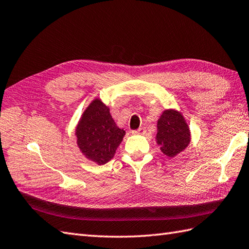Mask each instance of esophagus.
<instances>
[{
    "label": "esophagus",
    "instance_id": "1",
    "mask_svg": "<svg viewBox=\"0 0 249 249\" xmlns=\"http://www.w3.org/2000/svg\"><path fill=\"white\" fill-rule=\"evenodd\" d=\"M132 135H144L145 134V127H140L136 130H132Z\"/></svg>",
    "mask_w": 249,
    "mask_h": 249
}]
</instances>
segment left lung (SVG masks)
<instances>
[{"label": "left lung", "mask_w": 249, "mask_h": 249, "mask_svg": "<svg viewBox=\"0 0 249 249\" xmlns=\"http://www.w3.org/2000/svg\"><path fill=\"white\" fill-rule=\"evenodd\" d=\"M157 128V143L167 157H174L188 146L190 131L180 113L165 110L158 120Z\"/></svg>", "instance_id": "obj_1"}]
</instances>
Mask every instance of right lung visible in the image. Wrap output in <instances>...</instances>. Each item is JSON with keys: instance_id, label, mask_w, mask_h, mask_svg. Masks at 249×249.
<instances>
[{"instance_id": "add662e5", "label": "right lung", "mask_w": 249, "mask_h": 249, "mask_svg": "<svg viewBox=\"0 0 249 249\" xmlns=\"http://www.w3.org/2000/svg\"><path fill=\"white\" fill-rule=\"evenodd\" d=\"M124 135L125 131L114 123L109 108L100 100L93 101L86 109L76 128L80 151L98 164L111 160Z\"/></svg>"}]
</instances>
